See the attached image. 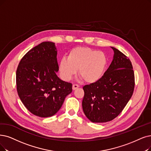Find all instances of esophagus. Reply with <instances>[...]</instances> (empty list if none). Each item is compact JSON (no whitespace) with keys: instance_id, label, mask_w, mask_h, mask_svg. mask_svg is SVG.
<instances>
[{"instance_id":"esophagus-1","label":"esophagus","mask_w":151,"mask_h":151,"mask_svg":"<svg viewBox=\"0 0 151 151\" xmlns=\"http://www.w3.org/2000/svg\"><path fill=\"white\" fill-rule=\"evenodd\" d=\"M79 85H77V84H73V86H72V89L74 90L77 88H79Z\"/></svg>"}]
</instances>
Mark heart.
I'll list each match as a JSON object with an SVG mask.
<instances>
[{"instance_id":"heart-1","label":"heart","mask_w":151,"mask_h":151,"mask_svg":"<svg viewBox=\"0 0 151 151\" xmlns=\"http://www.w3.org/2000/svg\"><path fill=\"white\" fill-rule=\"evenodd\" d=\"M108 63L106 55L87 47H76L71 50L68 58L59 62V70L63 79L68 81L79 69V76L88 83H95L104 76Z\"/></svg>"}]
</instances>
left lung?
I'll use <instances>...</instances> for the list:
<instances>
[{
  "label": "left lung",
  "mask_w": 151,
  "mask_h": 151,
  "mask_svg": "<svg viewBox=\"0 0 151 151\" xmlns=\"http://www.w3.org/2000/svg\"><path fill=\"white\" fill-rule=\"evenodd\" d=\"M111 47L113 59L104 76L97 82L83 87V111L93 123H105L118 116L134 91V74L131 61Z\"/></svg>",
  "instance_id": "1"
}]
</instances>
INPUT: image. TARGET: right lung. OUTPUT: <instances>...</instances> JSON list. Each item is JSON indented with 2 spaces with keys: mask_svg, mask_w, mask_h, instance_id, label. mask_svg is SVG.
<instances>
[{
  "mask_svg": "<svg viewBox=\"0 0 151 151\" xmlns=\"http://www.w3.org/2000/svg\"><path fill=\"white\" fill-rule=\"evenodd\" d=\"M55 43L43 42L30 50L18 65L17 92L23 105L32 114L42 118L55 114L65 96L72 90V83L61 80Z\"/></svg>",
  "mask_w": 151,
  "mask_h": 151,
  "instance_id": "add662e5",
  "label": "right lung"
}]
</instances>
